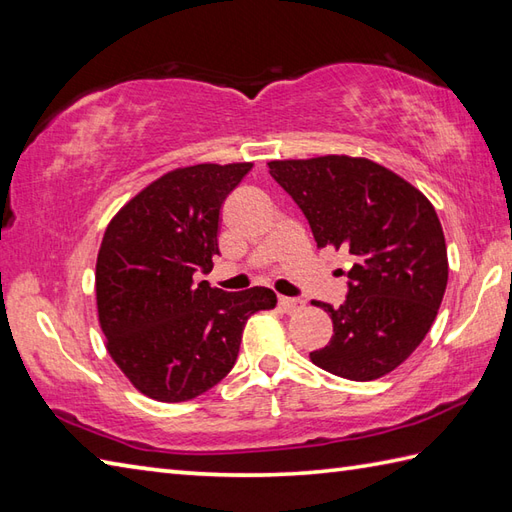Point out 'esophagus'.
Instances as JSON below:
<instances>
[{
    "instance_id": "obj_1",
    "label": "esophagus",
    "mask_w": 512,
    "mask_h": 512,
    "mask_svg": "<svg viewBox=\"0 0 512 512\" xmlns=\"http://www.w3.org/2000/svg\"><path fill=\"white\" fill-rule=\"evenodd\" d=\"M306 303H303L301 299H295V297H279V308L284 312H297L301 310Z\"/></svg>"
}]
</instances>
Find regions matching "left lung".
<instances>
[{"label":"left lung","mask_w":512,"mask_h":512,"mask_svg":"<svg viewBox=\"0 0 512 512\" xmlns=\"http://www.w3.org/2000/svg\"><path fill=\"white\" fill-rule=\"evenodd\" d=\"M270 176L306 215L319 248L352 255L334 334L312 363L334 376L389 374L427 336L447 290V244L438 213L394 171L367 158L321 156L268 162Z\"/></svg>","instance_id":"8db88e82"}]
</instances>
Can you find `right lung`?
<instances>
[{
  "mask_svg": "<svg viewBox=\"0 0 512 512\" xmlns=\"http://www.w3.org/2000/svg\"><path fill=\"white\" fill-rule=\"evenodd\" d=\"M250 162L169 171L129 200L96 259V306L107 352L132 385L184 402L231 372L250 314L277 306L270 288L224 292L193 275L220 255V209Z\"/></svg>",
  "mask_w": 512,
  "mask_h": 512,
  "instance_id": "1",
  "label": "right lung"
}]
</instances>
